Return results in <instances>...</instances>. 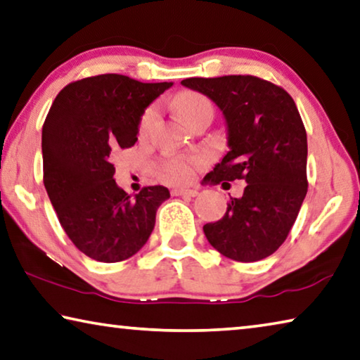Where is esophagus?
Here are the masks:
<instances>
[{"instance_id":"obj_1","label":"esophagus","mask_w":360,"mask_h":360,"mask_svg":"<svg viewBox=\"0 0 360 360\" xmlns=\"http://www.w3.org/2000/svg\"><path fill=\"white\" fill-rule=\"evenodd\" d=\"M171 193H173L174 197H178V195L197 197L198 195V191H195V189H173V191H171Z\"/></svg>"}]
</instances>
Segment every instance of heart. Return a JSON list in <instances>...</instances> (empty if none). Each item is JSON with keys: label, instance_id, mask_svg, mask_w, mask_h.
<instances>
[{"label": "heart", "instance_id": "b5f03b06", "mask_svg": "<svg viewBox=\"0 0 360 360\" xmlns=\"http://www.w3.org/2000/svg\"><path fill=\"white\" fill-rule=\"evenodd\" d=\"M174 105L181 120L187 124H189L200 112L210 110V108L213 110V105H211L210 99L205 98V96L200 93H195V91H186V93H181L178 98H176ZM157 117H158L157 105H150L146 108L139 120L141 136H147L150 133ZM200 165H202L200 157L168 158L160 165V174H162V178L165 181L171 182V184H186V182H189L193 178V173H195V169L200 167Z\"/></svg>", "mask_w": 360, "mask_h": 360}]
</instances>
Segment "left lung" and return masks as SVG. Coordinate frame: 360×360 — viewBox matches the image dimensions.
<instances>
[{
	"label": "left lung",
	"instance_id": "1",
	"mask_svg": "<svg viewBox=\"0 0 360 360\" xmlns=\"http://www.w3.org/2000/svg\"><path fill=\"white\" fill-rule=\"evenodd\" d=\"M181 83L208 96L227 122L231 150L207 178L247 182L226 214L203 226L205 236L226 258L264 259L288 237L307 192V138L298 107L283 88L253 75Z\"/></svg>",
	"mask_w": 360,
	"mask_h": 360
}]
</instances>
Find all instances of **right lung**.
<instances>
[{
    "mask_svg": "<svg viewBox=\"0 0 360 360\" xmlns=\"http://www.w3.org/2000/svg\"><path fill=\"white\" fill-rule=\"evenodd\" d=\"M173 83H141L104 73L68 83L43 124V182L62 229L89 258L118 262L149 240L163 186L134 197L117 186L112 157L138 141L144 108Z\"/></svg>",
    "mask_w": 360,
    "mask_h": 360,
    "instance_id": "obj_1",
    "label": "right lung"
}]
</instances>
